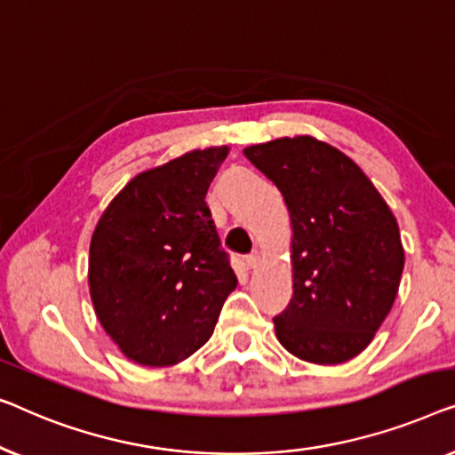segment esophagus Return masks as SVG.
I'll use <instances>...</instances> for the list:
<instances>
[{
	"label": "esophagus",
	"mask_w": 455,
	"mask_h": 455,
	"mask_svg": "<svg viewBox=\"0 0 455 455\" xmlns=\"http://www.w3.org/2000/svg\"><path fill=\"white\" fill-rule=\"evenodd\" d=\"M259 264V253L258 251H253V253H249L247 258H245V267L247 270H253L255 266Z\"/></svg>",
	"instance_id": "obj_1"
}]
</instances>
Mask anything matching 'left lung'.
<instances>
[{"label": "left lung", "mask_w": 455, "mask_h": 455, "mask_svg": "<svg viewBox=\"0 0 455 455\" xmlns=\"http://www.w3.org/2000/svg\"><path fill=\"white\" fill-rule=\"evenodd\" d=\"M283 194L292 222V299L276 336L307 363L338 364L369 347L398 294L404 249L369 177L311 136L243 150Z\"/></svg>", "instance_id": "obj_1"}]
</instances>
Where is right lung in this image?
<instances>
[{
    "label": "right lung",
    "mask_w": 455,
    "mask_h": 455,
    "mask_svg": "<svg viewBox=\"0 0 455 455\" xmlns=\"http://www.w3.org/2000/svg\"><path fill=\"white\" fill-rule=\"evenodd\" d=\"M227 155V146L194 150L140 172L94 228V311L121 353L146 367L175 364L202 348L236 286L206 204Z\"/></svg>",
    "instance_id": "add662e5"
}]
</instances>
